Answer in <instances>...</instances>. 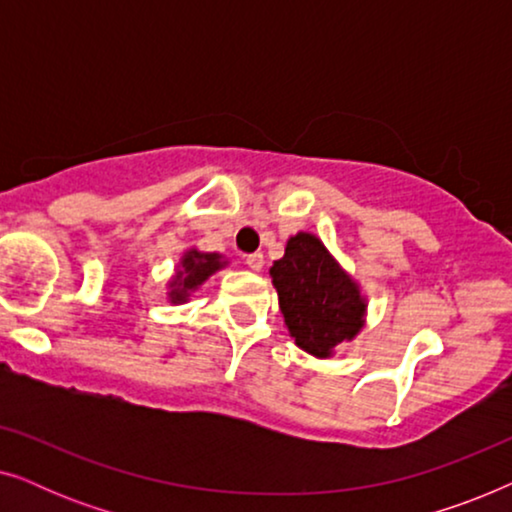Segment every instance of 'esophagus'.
I'll return each mask as SVG.
<instances>
[{
    "mask_svg": "<svg viewBox=\"0 0 512 512\" xmlns=\"http://www.w3.org/2000/svg\"><path fill=\"white\" fill-rule=\"evenodd\" d=\"M263 254H258V251H256V254H249L247 256V265H249V268L251 270H254V272H261L263 270Z\"/></svg>",
    "mask_w": 512,
    "mask_h": 512,
    "instance_id": "esophagus-1",
    "label": "esophagus"
}]
</instances>
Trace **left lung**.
I'll use <instances>...</instances> for the list:
<instances>
[{"label": "left lung", "instance_id": "8db88e82", "mask_svg": "<svg viewBox=\"0 0 512 512\" xmlns=\"http://www.w3.org/2000/svg\"><path fill=\"white\" fill-rule=\"evenodd\" d=\"M270 277L284 324L303 352L331 359L366 326L368 298L317 235H291Z\"/></svg>", "mask_w": 512, "mask_h": 512}]
</instances>
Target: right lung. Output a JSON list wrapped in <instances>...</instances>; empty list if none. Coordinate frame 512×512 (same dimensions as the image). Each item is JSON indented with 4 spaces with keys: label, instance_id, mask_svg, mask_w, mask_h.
<instances>
[{
    "label": "right lung",
    "instance_id": "1",
    "mask_svg": "<svg viewBox=\"0 0 512 512\" xmlns=\"http://www.w3.org/2000/svg\"><path fill=\"white\" fill-rule=\"evenodd\" d=\"M226 265L228 261L221 254H207V251L186 249L177 265V272H174L170 282H167V289H170L167 291V298H170V303L172 305L188 303L191 293L198 291L209 277L226 268Z\"/></svg>",
    "mask_w": 512,
    "mask_h": 512
}]
</instances>
